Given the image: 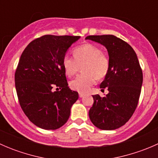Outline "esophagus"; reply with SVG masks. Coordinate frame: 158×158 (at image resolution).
Instances as JSON below:
<instances>
[{"label":"esophagus","mask_w":158,"mask_h":158,"mask_svg":"<svg viewBox=\"0 0 158 158\" xmlns=\"http://www.w3.org/2000/svg\"><path fill=\"white\" fill-rule=\"evenodd\" d=\"M79 97H80V98H82V97L85 96V94H84V93H82V92H79Z\"/></svg>","instance_id":"1"}]
</instances>
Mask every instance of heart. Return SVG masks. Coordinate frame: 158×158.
<instances>
[{"mask_svg":"<svg viewBox=\"0 0 158 158\" xmlns=\"http://www.w3.org/2000/svg\"><path fill=\"white\" fill-rule=\"evenodd\" d=\"M74 59L65 56L62 60L65 73L72 77L79 72L80 66L82 73L70 82L73 90L79 92H89L95 83L96 79H102L109 69V60L98 47L92 44H85L73 49Z\"/></svg>","mask_w":158,"mask_h":158,"instance_id":"1","label":"heart"}]
</instances>
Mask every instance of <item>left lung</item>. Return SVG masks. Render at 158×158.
I'll return each mask as SVG.
<instances>
[{"label": "left lung", "instance_id": "8db88e82", "mask_svg": "<svg viewBox=\"0 0 158 158\" xmlns=\"http://www.w3.org/2000/svg\"><path fill=\"white\" fill-rule=\"evenodd\" d=\"M86 40L98 43L107 49L109 69L100 89L107 88L105 97L92 95L94 103L89 118L102 130H114L131 118L138 106L143 73L133 48L114 35L88 36Z\"/></svg>", "mask_w": 158, "mask_h": 158}]
</instances>
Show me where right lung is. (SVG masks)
Segmentation results:
<instances>
[{
    "instance_id": "1",
    "label": "right lung",
    "mask_w": 158,
    "mask_h": 158,
    "mask_svg": "<svg viewBox=\"0 0 158 158\" xmlns=\"http://www.w3.org/2000/svg\"><path fill=\"white\" fill-rule=\"evenodd\" d=\"M79 36L45 35L30 42L22 52L15 72L20 107L39 128L56 130L66 124L79 98L68 86L62 60ZM53 87H57L53 91Z\"/></svg>"
}]
</instances>
